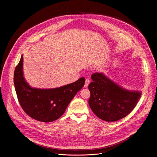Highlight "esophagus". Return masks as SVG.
Instances as JSON below:
<instances>
[{
  "label": "esophagus",
  "mask_w": 157,
  "mask_h": 157,
  "mask_svg": "<svg viewBox=\"0 0 157 157\" xmlns=\"http://www.w3.org/2000/svg\"><path fill=\"white\" fill-rule=\"evenodd\" d=\"M89 82H90V81H89V79H86V81H85V84H84V87H86L88 86Z\"/></svg>",
  "instance_id": "obj_1"
}]
</instances>
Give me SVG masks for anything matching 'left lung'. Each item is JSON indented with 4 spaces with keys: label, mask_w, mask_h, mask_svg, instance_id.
I'll return each mask as SVG.
<instances>
[{
    "label": "left lung",
    "mask_w": 157,
    "mask_h": 157,
    "mask_svg": "<svg viewBox=\"0 0 157 157\" xmlns=\"http://www.w3.org/2000/svg\"><path fill=\"white\" fill-rule=\"evenodd\" d=\"M88 88L89 105L99 119L107 122L119 121L130 114L140 99L142 93L128 91L102 73L92 75Z\"/></svg>",
    "instance_id": "1"
}]
</instances>
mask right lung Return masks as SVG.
<instances>
[{"instance_id":"1","label":"right lung","mask_w":157,"mask_h":157,"mask_svg":"<svg viewBox=\"0 0 157 157\" xmlns=\"http://www.w3.org/2000/svg\"><path fill=\"white\" fill-rule=\"evenodd\" d=\"M23 55L16 66L13 82L18 102L25 113L32 118L43 122L59 119L70 102L84 86L85 78L59 87L33 88L26 82L23 73Z\"/></svg>"}]
</instances>
